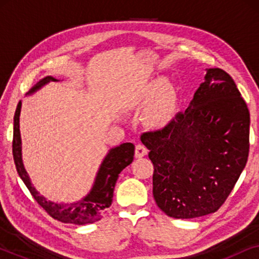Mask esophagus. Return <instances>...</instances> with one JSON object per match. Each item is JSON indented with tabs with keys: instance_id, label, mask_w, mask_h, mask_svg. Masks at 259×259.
I'll return each instance as SVG.
<instances>
[{
	"instance_id": "1",
	"label": "esophagus",
	"mask_w": 259,
	"mask_h": 259,
	"mask_svg": "<svg viewBox=\"0 0 259 259\" xmlns=\"http://www.w3.org/2000/svg\"><path fill=\"white\" fill-rule=\"evenodd\" d=\"M147 154V148L143 144H138L136 146V158H143Z\"/></svg>"
}]
</instances>
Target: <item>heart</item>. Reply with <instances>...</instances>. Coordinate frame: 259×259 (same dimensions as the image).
Masks as SVG:
<instances>
[{
    "instance_id": "b5f03b06",
    "label": "heart",
    "mask_w": 259,
    "mask_h": 259,
    "mask_svg": "<svg viewBox=\"0 0 259 259\" xmlns=\"http://www.w3.org/2000/svg\"><path fill=\"white\" fill-rule=\"evenodd\" d=\"M179 94L177 87L166 76H155L141 84L133 98V106L143 109L145 125L160 130L169 125L178 111Z\"/></svg>"
}]
</instances>
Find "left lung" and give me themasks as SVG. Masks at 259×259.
Instances as JSON below:
<instances>
[{
  "label": "left lung",
  "instance_id": "left-lung-1",
  "mask_svg": "<svg viewBox=\"0 0 259 259\" xmlns=\"http://www.w3.org/2000/svg\"><path fill=\"white\" fill-rule=\"evenodd\" d=\"M185 112L160 131L141 136L153 162V197L177 219L213 213L245 167L250 113L235 81L206 68Z\"/></svg>",
  "mask_w": 259,
  "mask_h": 259
}]
</instances>
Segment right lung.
<instances>
[{
    "mask_svg": "<svg viewBox=\"0 0 259 259\" xmlns=\"http://www.w3.org/2000/svg\"><path fill=\"white\" fill-rule=\"evenodd\" d=\"M51 81L59 80L51 75L46 76L36 84H34L26 95L34 94L35 92L41 90L45 84L49 83ZM21 106H22V102L20 101L16 107L15 115H14L13 155L17 173H19L20 178L23 180L27 189L30 191L31 196L47 211L49 215L62 223L86 225L100 221L102 215L107 212V208L111 206L115 183L119 178L120 172L133 161L134 145L132 143H123L108 151L98 169L93 186L83 198L73 201V203H55V201L48 200L35 189L30 182L29 175L24 168L22 160V140H21L20 133Z\"/></svg>",
    "mask_w": 259,
    "mask_h": 259,
    "instance_id": "add662e5",
    "label": "right lung"
}]
</instances>
